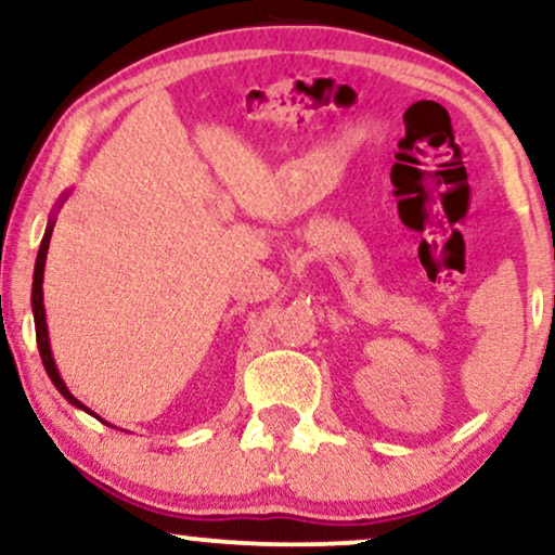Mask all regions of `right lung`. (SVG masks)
<instances>
[{
    "mask_svg": "<svg viewBox=\"0 0 555 555\" xmlns=\"http://www.w3.org/2000/svg\"><path fill=\"white\" fill-rule=\"evenodd\" d=\"M68 193H70V191H68ZM68 193H63V196L57 198L55 211H57V208L63 206V201L68 198ZM55 211L50 214L48 227H46V234H42V242H40V249H38V260H35V275H33V319H35V336H38V349H40L42 366H46L48 377L53 379L55 390L61 392L63 398H66L74 408L83 410V413H89V415H96V413H91V410L86 408L81 400H76L74 395H70V390L66 387V383H63L61 372H57L55 359H53V351H50L48 323H46V304H42V275H46V257H48V247H50V234H53V227H55ZM96 418H99V415H96ZM99 421H102V418H99Z\"/></svg>",
    "mask_w": 555,
    "mask_h": 555,
    "instance_id": "right-lung-1",
    "label": "right lung"
}]
</instances>
